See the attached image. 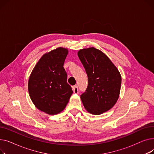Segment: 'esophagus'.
I'll use <instances>...</instances> for the list:
<instances>
[{"mask_svg":"<svg viewBox=\"0 0 154 154\" xmlns=\"http://www.w3.org/2000/svg\"><path fill=\"white\" fill-rule=\"evenodd\" d=\"M73 88V92H74V94H77L79 92V88L77 85H74Z\"/></svg>","mask_w":154,"mask_h":154,"instance_id":"obj_1","label":"esophagus"}]
</instances>
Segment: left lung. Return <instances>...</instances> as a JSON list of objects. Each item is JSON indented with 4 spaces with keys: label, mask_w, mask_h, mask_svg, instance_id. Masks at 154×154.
I'll list each match as a JSON object with an SVG mask.
<instances>
[{
    "label": "left lung",
    "mask_w": 154,
    "mask_h": 154,
    "mask_svg": "<svg viewBox=\"0 0 154 154\" xmlns=\"http://www.w3.org/2000/svg\"><path fill=\"white\" fill-rule=\"evenodd\" d=\"M78 56L88 77L86 91L80 95L86 110L100 115L116 103L122 78L119 70L108 57L94 47L79 51Z\"/></svg>",
    "instance_id": "obj_1"
}]
</instances>
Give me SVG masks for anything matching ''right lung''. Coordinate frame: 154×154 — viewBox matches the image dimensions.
I'll use <instances>...</instances> for the list:
<instances>
[{"label": "right lung", "instance_id": "add662e5", "mask_svg": "<svg viewBox=\"0 0 154 154\" xmlns=\"http://www.w3.org/2000/svg\"><path fill=\"white\" fill-rule=\"evenodd\" d=\"M67 48L58 47L44 54L30 75L28 90L35 106L48 115L59 114L73 93L63 63Z\"/></svg>", "mask_w": 154, "mask_h": 154}]
</instances>
